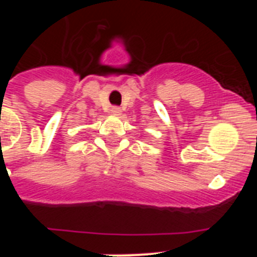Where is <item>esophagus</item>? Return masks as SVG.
<instances>
[{
	"instance_id": "1",
	"label": "esophagus",
	"mask_w": 257,
	"mask_h": 257,
	"mask_svg": "<svg viewBox=\"0 0 257 257\" xmlns=\"http://www.w3.org/2000/svg\"><path fill=\"white\" fill-rule=\"evenodd\" d=\"M110 112L115 115H119L121 114V108H118V106H113V108L110 109Z\"/></svg>"
}]
</instances>
